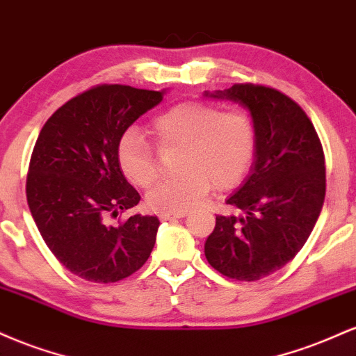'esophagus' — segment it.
Returning a JSON list of instances; mask_svg holds the SVG:
<instances>
[{"mask_svg": "<svg viewBox=\"0 0 356 356\" xmlns=\"http://www.w3.org/2000/svg\"><path fill=\"white\" fill-rule=\"evenodd\" d=\"M187 212H162V214H159V218L162 220H167V219H181V218H186Z\"/></svg>", "mask_w": 356, "mask_h": 356, "instance_id": "esophagus-1", "label": "esophagus"}]
</instances>
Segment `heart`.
Listing matches in <instances>:
<instances>
[{
    "instance_id": "heart-1",
    "label": "heart",
    "mask_w": 356,
    "mask_h": 356,
    "mask_svg": "<svg viewBox=\"0 0 356 356\" xmlns=\"http://www.w3.org/2000/svg\"><path fill=\"white\" fill-rule=\"evenodd\" d=\"M159 149H179L177 177L157 182L145 201L157 212H186L197 206L214 186L229 191L241 184L256 155V127L241 110L209 102H182L150 124ZM122 172L147 189L157 177V152L137 129H127L117 145Z\"/></svg>"
}]
</instances>
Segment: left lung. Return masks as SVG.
<instances>
[{
    "label": "left lung",
    "instance_id": "8db88e82",
    "mask_svg": "<svg viewBox=\"0 0 356 356\" xmlns=\"http://www.w3.org/2000/svg\"><path fill=\"white\" fill-rule=\"evenodd\" d=\"M211 97L251 112L257 144L252 174L226 201L246 216H218L204 252L220 275L257 281L289 263L312 234L325 201V154L305 110L280 90L234 83Z\"/></svg>",
    "mask_w": 356,
    "mask_h": 356
}]
</instances>
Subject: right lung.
<instances>
[{"label":"right lung","mask_w":356,"mask_h":356,"mask_svg":"<svg viewBox=\"0 0 356 356\" xmlns=\"http://www.w3.org/2000/svg\"><path fill=\"white\" fill-rule=\"evenodd\" d=\"M162 92L104 83L63 104L43 125L30 159L26 199L56 259L93 283H117L138 271L155 244L159 219L136 214L118 226L108 216L137 206L138 192L117 161L122 134Z\"/></svg>","instance_id":"obj_1"}]
</instances>
